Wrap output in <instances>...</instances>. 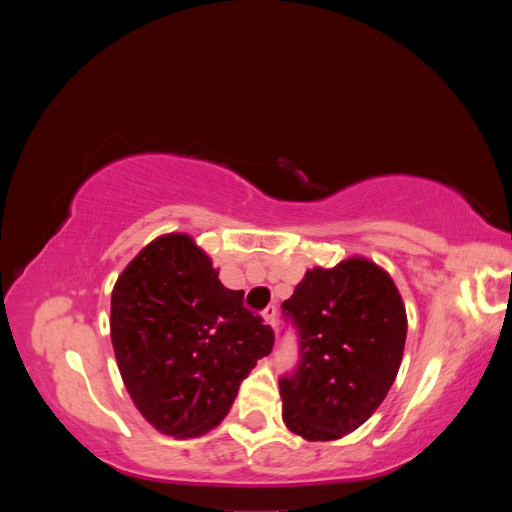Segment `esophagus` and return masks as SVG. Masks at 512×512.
Returning <instances> with one entry per match:
<instances>
[{
    "label": "esophagus",
    "instance_id": "34e87169",
    "mask_svg": "<svg viewBox=\"0 0 512 512\" xmlns=\"http://www.w3.org/2000/svg\"><path fill=\"white\" fill-rule=\"evenodd\" d=\"M262 318H265L267 324H271V327L275 329V320H277V307L275 305H269L265 307V312H262Z\"/></svg>",
    "mask_w": 512,
    "mask_h": 512
}]
</instances>
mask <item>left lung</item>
<instances>
[{"label":"left lung","instance_id":"left-lung-1","mask_svg":"<svg viewBox=\"0 0 512 512\" xmlns=\"http://www.w3.org/2000/svg\"><path fill=\"white\" fill-rule=\"evenodd\" d=\"M299 335V363L280 378L286 427L329 442L361 427L393 386L408 318L391 275L367 258L309 269L282 303Z\"/></svg>","mask_w":512,"mask_h":512}]
</instances>
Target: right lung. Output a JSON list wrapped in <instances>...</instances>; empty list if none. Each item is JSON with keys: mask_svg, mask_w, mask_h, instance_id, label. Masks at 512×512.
<instances>
[{"mask_svg": "<svg viewBox=\"0 0 512 512\" xmlns=\"http://www.w3.org/2000/svg\"><path fill=\"white\" fill-rule=\"evenodd\" d=\"M111 339L138 412L166 436L196 438L222 423L275 335L190 235L170 232L119 275Z\"/></svg>", "mask_w": 512, "mask_h": 512, "instance_id": "right-lung-1", "label": "right lung"}]
</instances>
